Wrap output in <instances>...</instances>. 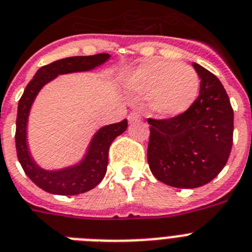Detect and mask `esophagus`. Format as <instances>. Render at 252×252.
Listing matches in <instances>:
<instances>
[{"label": "esophagus", "mask_w": 252, "mask_h": 252, "mask_svg": "<svg viewBox=\"0 0 252 252\" xmlns=\"http://www.w3.org/2000/svg\"><path fill=\"white\" fill-rule=\"evenodd\" d=\"M141 119H142V116H141V114L136 113V111H134V113H130L129 116H128V120H129L130 124H134V123L139 122V120H141Z\"/></svg>", "instance_id": "1"}]
</instances>
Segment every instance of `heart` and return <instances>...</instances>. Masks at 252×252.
<instances>
[{
    "label": "heart",
    "instance_id": "obj_1",
    "mask_svg": "<svg viewBox=\"0 0 252 252\" xmlns=\"http://www.w3.org/2000/svg\"><path fill=\"white\" fill-rule=\"evenodd\" d=\"M130 92L150 96L156 114L172 118L187 111L200 92L198 74L188 65L164 60L146 61L124 77Z\"/></svg>",
    "mask_w": 252,
    "mask_h": 252
}]
</instances>
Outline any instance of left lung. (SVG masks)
<instances>
[{"label":"left lung","mask_w":252,"mask_h":252,"mask_svg":"<svg viewBox=\"0 0 252 252\" xmlns=\"http://www.w3.org/2000/svg\"><path fill=\"white\" fill-rule=\"evenodd\" d=\"M200 94L181 115L149 118L147 161L158 181L177 188L206 185L220 173L233 145V109L220 80L198 64Z\"/></svg>","instance_id":"1"}]
</instances>
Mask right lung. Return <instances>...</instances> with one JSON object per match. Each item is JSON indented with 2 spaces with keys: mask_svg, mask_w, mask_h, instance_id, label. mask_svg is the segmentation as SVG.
<instances>
[{
  "mask_svg": "<svg viewBox=\"0 0 252 252\" xmlns=\"http://www.w3.org/2000/svg\"><path fill=\"white\" fill-rule=\"evenodd\" d=\"M109 58V54L73 56L44 65L41 69H38L19 100L16 132H15L16 155L25 174L28 175L34 185L48 193L73 196V194L84 193L96 187L106 174L110 145L116 137L120 136L126 129L128 122L124 119L119 123L101 128L94 134L86 158L80 164L58 172H47L39 168L33 161L27 146V122H28L32 103L42 87L58 77L59 74L91 70L103 64Z\"/></svg>",
  "mask_w": 252,
  "mask_h": 252,
  "instance_id": "add662e5",
  "label": "right lung"
}]
</instances>
